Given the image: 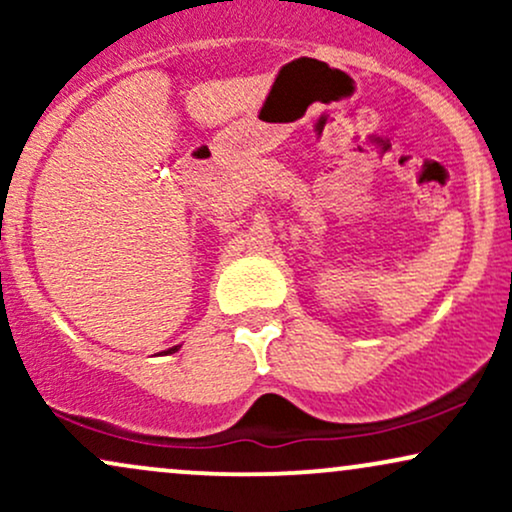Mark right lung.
<instances>
[{
    "label": "right lung",
    "instance_id": "1",
    "mask_svg": "<svg viewBox=\"0 0 512 512\" xmlns=\"http://www.w3.org/2000/svg\"><path fill=\"white\" fill-rule=\"evenodd\" d=\"M175 351H178V346H173V349H168L166 354H175Z\"/></svg>",
    "mask_w": 512,
    "mask_h": 512
}]
</instances>
